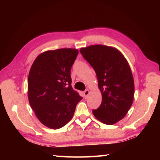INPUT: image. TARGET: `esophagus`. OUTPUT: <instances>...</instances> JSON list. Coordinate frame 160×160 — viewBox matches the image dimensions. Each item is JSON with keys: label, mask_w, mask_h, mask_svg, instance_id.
Wrapping results in <instances>:
<instances>
[{"label": "esophagus", "mask_w": 160, "mask_h": 160, "mask_svg": "<svg viewBox=\"0 0 160 160\" xmlns=\"http://www.w3.org/2000/svg\"><path fill=\"white\" fill-rule=\"evenodd\" d=\"M83 94H84L85 98H88V95L89 94V91L88 89H86V90L83 92Z\"/></svg>", "instance_id": "1"}]
</instances>
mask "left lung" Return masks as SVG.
Listing matches in <instances>:
<instances>
[{"mask_svg": "<svg viewBox=\"0 0 160 160\" xmlns=\"http://www.w3.org/2000/svg\"><path fill=\"white\" fill-rule=\"evenodd\" d=\"M80 52L94 69L102 95L101 104L93 114L106 125L117 123L133 101L134 81L128 62L117 49L102 45L81 48Z\"/></svg>", "mask_w": 160, "mask_h": 160, "instance_id": "left-lung-1", "label": "left lung"}]
</instances>
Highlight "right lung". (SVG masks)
Masks as SVG:
<instances>
[{
	"label": "right lung",
	"instance_id": "right-lung-1",
	"mask_svg": "<svg viewBox=\"0 0 160 160\" xmlns=\"http://www.w3.org/2000/svg\"><path fill=\"white\" fill-rule=\"evenodd\" d=\"M78 53L75 49L47 51L31 66L28 101L38 120L51 129H59L68 123L82 99L71 86V69Z\"/></svg>",
	"mask_w": 160,
	"mask_h": 160
}]
</instances>
